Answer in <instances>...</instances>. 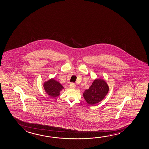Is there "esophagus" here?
<instances>
[{
	"label": "esophagus",
	"instance_id": "1",
	"mask_svg": "<svg viewBox=\"0 0 149 149\" xmlns=\"http://www.w3.org/2000/svg\"><path fill=\"white\" fill-rule=\"evenodd\" d=\"M69 87H70V88L73 89V88H74L76 87V84L74 83H71V84L69 85Z\"/></svg>",
	"mask_w": 149,
	"mask_h": 149
}]
</instances>
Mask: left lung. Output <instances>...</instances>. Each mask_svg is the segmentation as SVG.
<instances>
[{
	"label": "left lung",
	"mask_w": 149,
	"mask_h": 149,
	"mask_svg": "<svg viewBox=\"0 0 149 149\" xmlns=\"http://www.w3.org/2000/svg\"><path fill=\"white\" fill-rule=\"evenodd\" d=\"M109 89V86L104 80L95 79L91 86L84 91L83 97L88 104H95L104 98Z\"/></svg>",
	"instance_id": "left-lung-1"
}]
</instances>
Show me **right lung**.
I'll use <instances>...</instances> for the list:
<instances>
[{"instance_id":"obj_1","label":"right lung","mask_w":149,"mask_h":149,"mask_svg":"<svg viewBox=\"0 0 149 149\" xmlns=\"http://www.w3.org/2000/svg\"><path fill=\"white\" fill-rule=\"evenodd\" d=\"M44 89L48 95L51 97H56L60 95V91L63 87L59 83L54 79H50L44 84Z\"/></svg>"}]
</instances>
